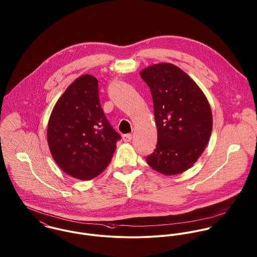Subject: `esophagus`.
Instances as JSON below:
<instances>
[{
  "mask_svg": "<svg viewBox=\"0 0 257 257\" xmlns=\"http://www.w3.org/2000/svg\"><path fill=\"white\" fill-rule=\"evenodd\" d=\"M122 138H123V141L125 143H128V142H130L132 140V135L131 134H125V135L122 136Z\"/></svg>",
  "mask_w": 257,
  "mask_h": 257,
  "instance_id": "obj_1",
  "label": "esophagus"
}]
</instances>
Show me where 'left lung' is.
I'll use <instances>...</instances> for the list:
<instances>
[{
  "instance_id": "obj_1",
  "label": "left lung",
  "mask_w": 257,
  "mask_h": 257,
  "mask_svg": "<svg viewBox=\"0 0 257 257\" xmlns=\"http://www.w3.org/2000/svg\"><path fill=\"white\" fill-rule=\"evenodd\" d=\"M140 76L150 87L157 126V148L148 165L166 175L189 170L203 154L212 129L205 93L180 67L161 62L145 67Z\"/></svg>"
}]
</instances>
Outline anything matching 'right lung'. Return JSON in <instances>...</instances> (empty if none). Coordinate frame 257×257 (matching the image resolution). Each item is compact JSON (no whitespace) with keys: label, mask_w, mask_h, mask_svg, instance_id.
I'll return each mask as SVG.
<instances>
[{"label":"right lung","mask_w":257,"mask_h":257,"mask_svg":"<svg viewBox=\"0 0 257 257\" xmlns=\"http://www.w3.org/2000/svg\"><path fill=\"white\" fill-rule=\"evenodd\" d=\"M47 137L54 162L70 177L89 181L107 168L120 135L103 112L97 78L83 74L65 89L52 108Z\"/></svg>","instance_id":"1"}]
</instances>
